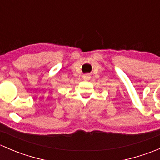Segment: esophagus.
Wrapping results in <instances>:
<instances>
[{"instance_id": "obj_1", "label": "esophagus", "mask_w": 160, "mask_h": 160, "mask_svg": "<svg viewBox=\"0 0 160 160\" xmlns=\"http://www.w3.org/2000/svg\"><path fill=\"white\" fill-rule=\"evenodd\" d=\"M83 79H84V80H90V74H88V73H87V74H84V75H83Z\"/></svg>"}]
</instances>
